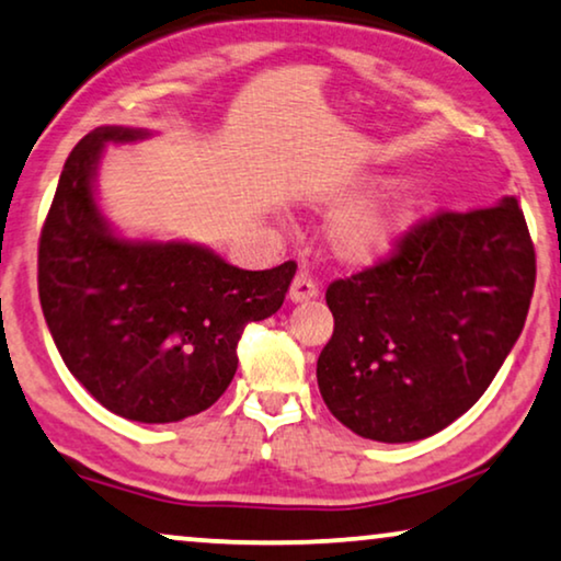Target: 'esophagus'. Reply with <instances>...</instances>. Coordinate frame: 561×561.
<instances>
[{
    "label": "esophagus",
    "instance_id": "obj_1",
    "mask_svg": "<svg viewBox=\"0 0 561 561\" xmlns=\"http://www.w3.org/2000/svg\"><path fill=\"white\" fill-rule=\"evenodd\" d=\"M318 297V284L310 277L307 272H299L295 279H291V287H289V299L291 302H305V299H312Z\"/></svg>",
    "mask_w": 561,
    "mask_h": 561
}]
</instances>
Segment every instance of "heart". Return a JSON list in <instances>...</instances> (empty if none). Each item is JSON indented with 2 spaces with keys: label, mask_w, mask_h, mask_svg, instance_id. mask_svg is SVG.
<instances>
[{
  "label": "heart",
  "mask_w": 561,
  "mask_h": 561,
  "mask_svg": "<svg viewBox=\"0 0 561 561\" xmlns=\"http://www.w3.org/2000/svg\"><path fill=\"white\" fill-rule=\"evenodd\" d=\"M414 216V198L404 185L343 210L328 228V243L343 264H370L389 254Z\"/></svg>",
  "instance_id": "obj_1"
}]
</instances>
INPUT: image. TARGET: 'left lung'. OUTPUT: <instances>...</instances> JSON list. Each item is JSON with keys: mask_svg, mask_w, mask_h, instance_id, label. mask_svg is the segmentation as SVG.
<instances>
[{"mask_svg": "<svg viewBox=\"0 0 561 561\" xmlns=\"http://www.w3.org/2000/svg\"><path fill=\"white\" fill-rule=\"evenodd\" d=\"M534 282L536 251L516 198L422 218L389 256L325 291L335 328L318 386L328 409L376 442L445 430L514 348Z\"/></svg>", "mask_w": 561, "mask_h": 561, "instance_id": "1", "label": "left lung"}]
</instances>
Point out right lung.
<instances>
[{
    "label": "right lung",
    "instance_id": "obj_1",
    "mask_svg": "<svg viewBox=\"0 0 561 561\" xmlns=\"http://www.w3.org/2000/svg\"><path fill=\"white\" fill-rule=\"evenodd\" d=\"M145 131L104 126L78 141L37 247L47 328L70 374L108 412L168 424L201 414L228 389L249 322L282 307L297 264L247 272L193 243L124 241L93 201L106 141Z\"/></svg>",
    "mask_w": 561,
    "mask_h": 561
}]
</instances>
